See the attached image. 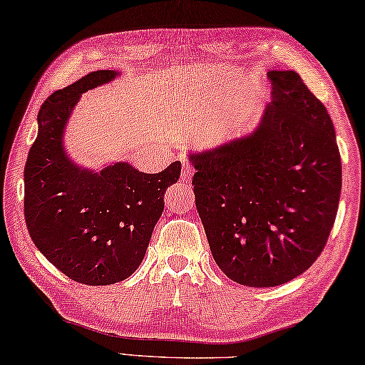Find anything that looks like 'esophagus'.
Segmentation results:
<instances>
[{
  "instance_id": "obj_1",
  "label": "esophagus",
  "mask_w": 365,
  "mask_h": 365,
  "mask_svg": "<svg viewBox=\"0 0 365 365\" xmlns=\"http://www.w3.org/2000/svg\"><path fill=\"white\" fill-rule=\"evenodd\" d=\"M192 173H194V168L192 165L189 163V161H184L182 160V170H181V178L184 179V181H189L190 178H192Z\"/></svg>"
}]
</instances>
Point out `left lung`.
Masks as SVG:
<instances>
[{"mask_svg":"<svg viewBox=\"0 0 365 365\" xmlns=\"http://www.w3.org/2000/svg\"><path fill=\"white\" fill-rule=\"evenodd\" d=\"M272 101L255 133L190 155L215 262L232 282L270 288L317 260L341 192L331 118L294 71H270Z\"/></svg>","mask_w":365,"mask_h":365,"instance_id":"obj_1","label":"left lung"}]
</instances>
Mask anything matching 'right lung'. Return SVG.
I'll list each match as a JSON object with an SVG mask.
<instances>
[{"label":"right lung","instance_id":"obj_1","mask_svg":"<svg viewBox=\"0 0 365 365\" xmlns=\"http://www.w3.org/2000/svg\"><path fill=\"white\" fill-rule=\"evenodd\" d=\"M115 77L95 71L50 95L24 168V217L34 244L66 277L91 286L123 282L139 268L166 189L181 175L179 161L147 175L128 163L82 170L66 157L63 133L77 100Z\"/></svg>","mask_w":365,"mask_h":365}]
</instances>
